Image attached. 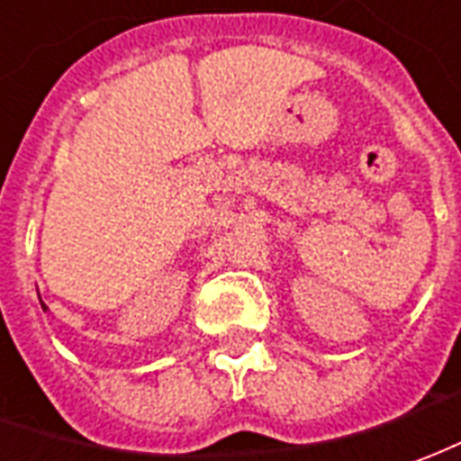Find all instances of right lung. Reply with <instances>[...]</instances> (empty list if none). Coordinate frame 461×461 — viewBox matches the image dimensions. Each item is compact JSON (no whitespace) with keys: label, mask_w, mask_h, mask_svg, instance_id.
Segmentation results:
<instances>
[{"label":"right lung","mask_w":461,"mask_h":461,"mask_svg":"<svg viewBox=\"0 0 461 461\" xmlns=\"http://www.w3.org/2000/svg\"><path fill=\"white\" fill-rule=\"evenodd\" d=\"M41 307H43V312H46V304H43V302H41Z\"/></svg>","instance_id":"add662e5"}]
</instances>
